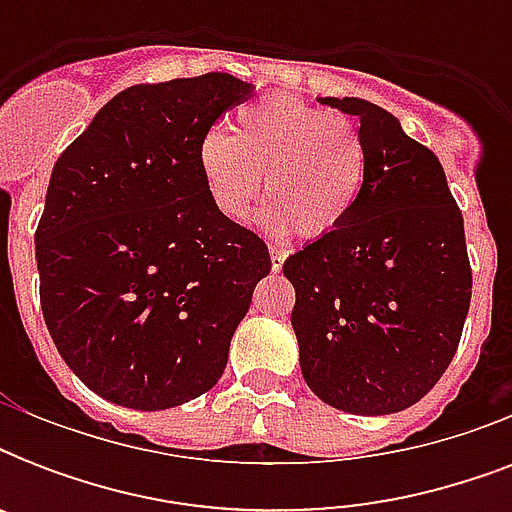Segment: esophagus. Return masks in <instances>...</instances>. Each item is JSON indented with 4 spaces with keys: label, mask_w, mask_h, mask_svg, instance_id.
<instances>
[{
    "label": "esophagus",
    "mask_w": 512,
    "mask_h": 512,
    "mask_svg": "<svg viewBox=\"0 0 512 512\" xmlns=\"http://www.w3.org/2000/svg\"><path fill=\"white\" fill-rule=\"evenodd\" d=\"M284 260H287V249L271 247V268H273V271H281Z\"/></svg>",
    "instance_id": "34e87169"
}]
</instances>
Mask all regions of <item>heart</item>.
I'll return each mask as SVG.
<instances>
[{"label":"heart","instance_id":"obj_1","mask_svg":"<svg viewBox=\"0 0 512 512\" xmlns=\"http://www.w3.org/2000/svg\"><path fill=\"white\" fill-rule=\"evenodd\" d=\"M209 201L228 220H244L265 193L257 223L273 236L297 228L305 239L337 231L364 185V140L345 114L265 95L233 116V135L209 130L196 151Z\"/></svg>","mask_w":512,"mask_h":512}]
</instances>
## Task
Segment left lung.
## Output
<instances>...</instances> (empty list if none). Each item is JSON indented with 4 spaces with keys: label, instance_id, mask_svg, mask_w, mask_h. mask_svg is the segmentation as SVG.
Masks as SVG:
<instances>
[{
    "label": "left lung",
    "instance_id": "obj_1",
    "mask_svg": "<svg viewBox=\"0 0 512 512\" xmlns=\"http://www.w3.org/2000/svg\"><path fill=\"white\" fill-rule=\"evenodd\" d=\"M358 119L364 185L348 220L287 257L308 388L340 412H404L452 364L470 308L462 212L436 154L385 108L319 98Z\"/></svg>",
    "mask_w": 512,
    "mask_h": 512
}]
</instances>
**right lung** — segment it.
Wrapping results in <instances>:
<instances>
[{
	"label": "right lung",
	"instance_id": "right-lung-1",
	"mask_svg": "<svg viewBox=\"0 0 512 512\" xmlns=\"http://www.w3.org/2000/svg\"><path fill=\"white\" fill-rule=\"evenodd\" d=\"M252 92L217 71L135 84L52 167L34 236L44 324L106 401L162 412L223 377L271 255L209 201L196 151Z\"/></svg>",
	"mask_w": 512,
	"mask_h": 512
}]
</instances>
